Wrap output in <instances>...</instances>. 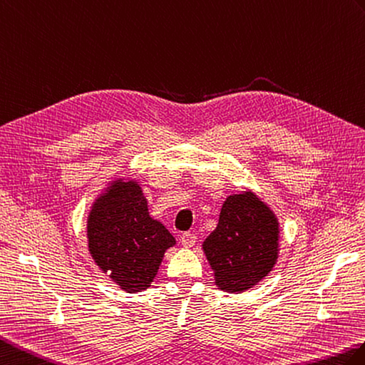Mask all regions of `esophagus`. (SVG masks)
<instances>
[{
	"label": "esophagus",
	"instance_id": "1",
	"mask_svg": "<svg viewBox=\"0 0 365 365\" xmlns=\"http://www.w3.org/2000/svg\"><path fill=\"white\" fill-rule=\"evenodd\" d=\"M195 242H197V236H195V234H192V232H182L181 244H182L185 248H192L193 245H195Z\"/></svg>",
	"mask_w": 365,
	"mask_h": 365
}]
</instances>
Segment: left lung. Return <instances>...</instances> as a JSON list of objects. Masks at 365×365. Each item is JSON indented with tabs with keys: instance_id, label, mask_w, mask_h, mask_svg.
<instances>
[{
	"instance_id": "left-lung-1",
	"label": "left lung",
	"mask_w": 365,
	"mask_h": 365,
	"mask_svg": "<svg viewBox=\"0 0 365 365\" xmlns=\"http://www.w3.org/2000/svg\"><path fill=\"white\" fill-rule=\"evenodd\" d=\"M215 286L239 294L255 287L277 265L279 222L251 189L226 197L217 228L201 245Z\"/></svg>"
}]
</instances>
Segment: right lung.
<instances>
[{"label":"right lung","mask_w":365,"mask_h":365,"mask_svg":"<svg viewBox=\"0 0 365 365\" xmlns=\"http://www.w3.org/2000/svg\"><path fill=\"white\" fill-rule=\"evenodd\" d=\"M175 237L148 212L137 180L109 181L87 215V248L95 264L128 294L151 286Z\"/></svg>","instance_id":"1"}]
</instances>
